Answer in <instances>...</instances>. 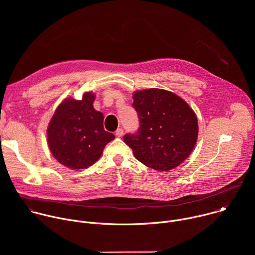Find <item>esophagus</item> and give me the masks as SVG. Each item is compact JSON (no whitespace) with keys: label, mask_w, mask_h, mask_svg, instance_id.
Returning <instances> with one entry per match:
<instances>
[{"label":"esophagus","mask_w":255,"mask_h":255,"mask_svg":"<svg viewBox=\"0 0 255 255\" xmlns=\"http://www.w3.org/2000/svg\"><path fill=\"white\" fill-rule=\"evenodd\" d=\"M123 134H124V131H123V129H121V128L117 129L116 132H115V135H116L117 137H122Z\"/></svg>","instance_id":"34e87169"}]
</instances>
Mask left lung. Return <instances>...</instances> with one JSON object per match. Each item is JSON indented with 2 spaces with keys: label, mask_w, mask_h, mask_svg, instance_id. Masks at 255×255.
Listing matches in <instances>:
<instances>
[{
  "label": "left lung",
  "mask_w": 255,
  "mask_h": 255,
  "mask_svg": "<svg viewBox=\"0 0 255 255\" xmlns=\"http://www.w3.org/2000/svg\"><path fill=\"white\" fill-rule=\"evenodd\" d=\"M133 100L140 126L135 134H126L124 142L135 158L159 171L178 166L192 153L198 139V119L192 108L161 89L137 91Z\"/></svg>",
  "instance_id": "left-lung-1"
}]
</instances>
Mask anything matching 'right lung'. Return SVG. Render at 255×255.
<instances>
[{"label":"right lung","instance_id":"obj_1","mask_svg":"<svg viewBox=\"0 0 255 255\" xmlns=\"http://www.w3.org/2000/svg\"><path fill=\"white\" fill-rule=\"evenodd\" d=\"M95 94L85 93L82 100L65 99L55 110L48 128L47 142L52 155L62 165L83 169L102 155L114 134L104 129V116L96 111Z\"/></svg>","mask_w":255,"mask_h":255}]
</instances>
